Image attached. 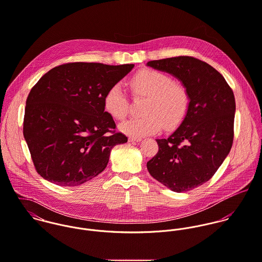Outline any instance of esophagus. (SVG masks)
Segmentation results:
<instances>
[{
    "label": "esophagus",
    "mask_w": 262,
    "mask_h": 262,
    "mask_svg": "<svg viewBox=\"0 0 262 262\" xmlns=\"http://www.w3.org/2000/svg\"><path fill=\"white\" fill-rule=\"evenodd\" d=\"M141 141H142L141 138H134V137L128 138V142H141Z\"/></svg>",
    "instance_id": "34e87169"
}]
</instances>
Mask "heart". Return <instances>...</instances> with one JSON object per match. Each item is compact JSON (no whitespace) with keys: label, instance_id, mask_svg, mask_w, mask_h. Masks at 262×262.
Here are the masks:
<instances>
[{"label":"heart","instance_id":"1","mask_svg":"<svg viewBox=\"0 0 262 262\" xmlns=\"http://www.w3.org/2000/svg\"><path fill=\"white\" fill-rule=\"evenodd\" d=\"M135 96L148 98L143 117L132 118L119 125V129L130 137L141 138L166 128L177 126L185 117L189 107L186 89L168 75L156 70H142L130 80ZM106 112L114 119L122 120L128 112V100L120 84L112 85L104 96Z\"/></svg>","mask_w":262,"mask_h":262}]
</instances>
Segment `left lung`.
<instances>
[{"label": "left lung", "instance_id": "obj_1", "mask_svg": "<svg viewBox=\"0 0 262 262\" xmlns=\"http://www.w3.org/2000/svg\"><path fill=\"white\" fill-rule=\"evenodd\" d=\"M147 66L176 77L190 99L179 127L167 139L156 140L159 151L147 168L171 190H191L209 181L232 148L234 93L215 69L192 56L151 60Z\"/></svg>", "mask_w": 262, "mask_h": 262}]
</instances>
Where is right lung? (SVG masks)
Instances as JSON below:
<instances>
[{"label": "right lung", "mask_w": 262, "mask_h": 262, "mask_svg": "<svg viewBox=\"0 0 262 262\" xmlns=\"http://www.w3.org/2000/svg\"><path fill=\"white\" fill-rule=\"evenodd\" d=\"M134 67L68 62L32 87L23 135L41 177L59 186H77L104 170L111 149L127 142L115 133V122L105 111V94Z\"/></svg>", "instance_id": "right-lung-1"}]
</instances>
